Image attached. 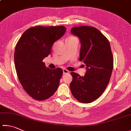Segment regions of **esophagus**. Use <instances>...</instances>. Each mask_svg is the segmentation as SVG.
Returning <instances> with one entry per match:
<instances>
[{
  "instance_id": "34e87169",
  "label": "esophagus",
  "mask_w": 131,
  "mask_h": 131,
  "mask_svg": "<svg viewBox=\"0 0 131 131\" xmlns=\"http://www.w3.org/2000/svg\"><path fill=\"white\" fill-rule=\"evenodd\" d=\"M63 72L64 75V74H67V73H69V71L67 70H66V69H63Z\"/></svg>"
}]
</instances>
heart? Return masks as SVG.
Here are the masks:
<instances>
[{"label": "heart", "mask_w": 131, "mask_h": 131, "mask_svg": "<svg viewBox=\"0 0 131 131\" xmlns=\"http://www.w3.org/2000/svg\"><path fill=\"white\" fill-rule=\"evenodd\" d=\"M70 38H75V37H70Z\"/></svg>", "instance_id": "obj_1"}]
</instances>
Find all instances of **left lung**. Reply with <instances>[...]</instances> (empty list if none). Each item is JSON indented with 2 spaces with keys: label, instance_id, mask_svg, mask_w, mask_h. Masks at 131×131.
Segmentation results:
<instances>
[{
  "label": "left lung",
  "instance_id": "1",
  "mask_svg": "<svg viewBox=\"0 0 131 131\" xmlns=\"http://www.w3.org/2000/svg\"><path fill=\"white\" fill-rule=\"evenodd\" d=\"M80 39L79 60L86 65L84 76L71 72V93L83 103H90L102 95L109 83L113 67V58L109 41L95 27L79 26L71 29Z\"/></svg>",
  "mask_w": 131,
  "mask_h": 131
}]
</instances>
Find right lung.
I'll return each mask as SVG.
<instances>
[{"mask_svg":"<svg viewBox=\"0 0 131 131\" xmlns=\"http://www.w3.org/2000/svg\"><path fill=\"white\" fill-rule=\"evenodd\" d=\"M66 31L64 26L33 27L24 32L16 44L14 61L17 75L24 90L36 100L50 97L59 87L62 69L47 68L43 60Z\"/></svg>","mask_w":131,"mask_h":131,"instance_id":"add662e5","label":"right lung"}]
</instances>
